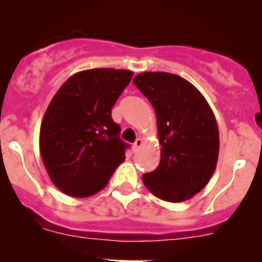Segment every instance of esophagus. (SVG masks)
Wrapping results in <instances>:
<instances>
[{
    "instance_id": "esophagus-1",
    "label": "esophagus",
    "mask_w": 262,
    "mask_h": 262,
    "mask_svg": "<svg viewBox=\"0 0 262 262\" xmlns=\"http://www.w3.org/2000/svg\"><path fill=\"white\" fill-rule=\"evenodd\" d=\"M142 145H143V140H142V139H136L135 143H134V144H133V151L134 152H138L139 148L142 147Z\"/></svg>"
}]
</instances>
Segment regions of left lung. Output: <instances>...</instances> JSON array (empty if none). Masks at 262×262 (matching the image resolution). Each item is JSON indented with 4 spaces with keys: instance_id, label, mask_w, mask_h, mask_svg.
Wrapping results in <instances>:
<instances>
[{
    "instance_id": "left-lung-1",
    "label": "left lung",
    "mask_w": 262,
    "mask_h": 262,
    "mask_svg": "<svg viewBox=\"0 0 262 262\" xmlns=\"http://www.w3.org/2000/svg\"><path fill=\"white\" fill-rule=\"evenodd\" d=\"M134 84L156 113L161 159L143 174L152 194L166 202H184L210 181L219 156V129L211 107L200 90L166 72H144Z\"/></svg>"
}]
</instances>
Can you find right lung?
I'll return each instance as SVG.
<instances>
[{
    "label": "right lung",
    "mask_w": 262,
    "mask_h": 262,
    "mask_svg": "<svg viewBox=\"0 0 262 262\" xmlns=\"http://www.w3.org/2000/svg\"><path fill=\"white\" fill-rule=\"evenodd\" d=\"M133 72L96 68L69 77L53 96L41 120L39 148L53 185L67 195L85 198L102 190L123 163L128 144L111 108Z\"/></svg>",
    "instance_id": "add662e5"
}]
</instances>
